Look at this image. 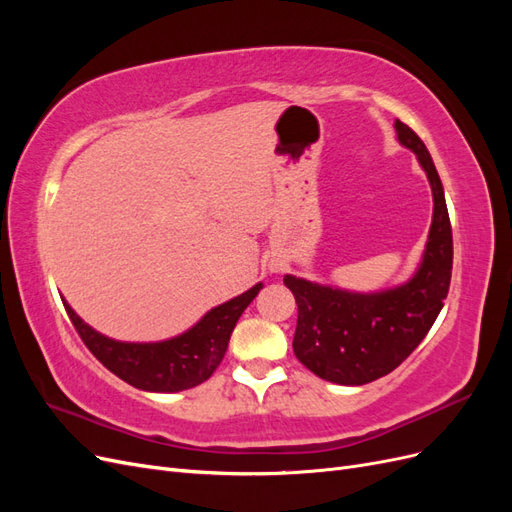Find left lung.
<instances>
[{"mask_svg": "<svg viewBox=\"0 0 512 512\" xmlns=\"http://www.w3.org/2000/svg\"><path fill=\"white\" fill-rule=\"evenodd\" d=\"M399 143L416 153L433 192V220L425 256L404 286L356 294L286 275L284 284L299 307L292 348L322 380L359 386L391 374L436 322L451 286L453 230L444 188L421 138L395 119Z\"/></svg>", "mask_w": 512, "mask_h": 512, "instance_id": "8db88e82", "label": "left lung"}]
</instances>
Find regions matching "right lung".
<instances>
[{"mask_svg":"<svg viewBox=\"0 0 512 512\" xmlns=\"http://www.w3.org/2000/svg\"><path fill=\"white\" fill-rule=\"evenodd\" d=\"M262 284L222 303L179 337L158 344H123L100 335L64 301L66 312L89 352L117 378L136 389L177 393L203 384L222 363L232 329L243 309L254 301Z\"/></svg>","mask_w":512,"mask_h":512,"instance_id":"add662e5","label":"right lung"}]
</instances>
